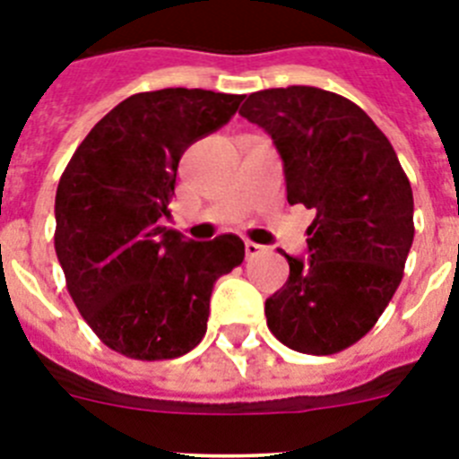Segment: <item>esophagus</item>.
<instances>
[{"label":"esophagus","mask_w":459,"mask_h":459,"mask_svg":"<svg viewBox=\"0 0 459 459\" xmlns=\"http://www.w3.org/2000/svg\"><path fill=\"white\" fill-rule=\"evenodd\" d=\"M264 253V246H259V243H253V241H246V255L248 257H257V255Z\"/></svg>","instance_id":"1"}]
</instances>
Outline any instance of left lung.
<instances>
[{
    "instance_id": "left-lung-1",
    "label": "left lung",
    "mask_w": 459,
    "mask_h": 459,
    "mask_svg": "<svg viewBox=\"0 0 459 459\" xmlns=\"http://www.w3.org/2000/svg\"><path fill=\"white\" fill-rule=\"evenodd\" d=\"M238 115L273 140L287 202L315 211L307 259L266 299L271 333L301 354L347 350L370 331L403 280L413 195L391 142L356 103L317 87L250 93Z\"/></svg>"
}]
</instances>
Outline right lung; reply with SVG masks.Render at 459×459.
<instances>
[{"label":"right lung","instance_id":"1","mask_svg":"<svg viewBox=\"0 0 459 459\" xmlns=\"http://www.w3.org/2000/svg\"><path fill=\"white\" fill-rule=\"evenodd\" d=\"M243 96L135 93L93 126L55 197V250L84 322L137 360L188 354L206 333L213 282L243 262L234 234L186 241L163 227L186 149L232 119Z\"/></svg>","mask_w":459,"mask_h":459}]
</instances>
